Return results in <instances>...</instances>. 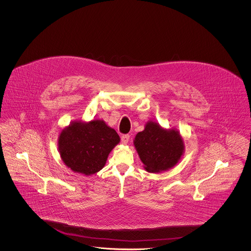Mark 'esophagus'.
Segmentation results:
<instances>
[{"instance_id":"esophagus-1","label":"esophagus","mask_w":251,"mask_h":251,"mask_svg":"<svg viewBox=\"0 0 251 251\" xmlns=\"http://www.w3.org/2000/svg\"><path fill=\"white\" fill-rule=\"evenodd\" d=\"M129 139H130V135L129 134H123L121 136V142L123 145H127L129 142Z\"/></svg>"}]
</instances>
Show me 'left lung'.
<instances>
[{
  "label": "left lung",
  "mask_w": 251,
  "mask_h": 251,
  "mask_svg": "<svg viewBox=\"0 0 251 251\" xmlns=\"http://www.w3.org/2000/svg\"><path fill=\"white\" fill-rule=\"evenodd\" d=\"M133 145L151 173L166 171L177 165L184 151L183 140L175 129H164L157 122H147L144 131H139Z\"/></svg>",
  "instance_id": "8db88e82"
}]
</instances>
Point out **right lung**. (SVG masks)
Returning <instances> with one entry per match:
<instances>
[{"instance_id":"1","label":"right lung","mask_w":251,"mask_h":251,"mask_svg":"<svg viewBox=\"0 0 251 251\" xmlns=\"http://www.w3.org/2000/svg\"><path fill=\"white\" fill-rule=\"evenodd\" d=\"M120 141L117 131L103 120L73 121L60 132L58 149L67 167L88 176L102 169L109 153Z\"/></svg>"}]
</instances>
